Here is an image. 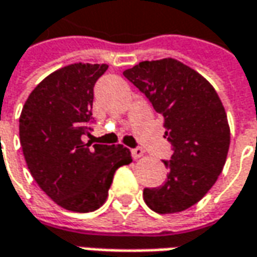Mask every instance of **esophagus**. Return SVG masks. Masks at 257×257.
I'll use <instances>...</instances> for the list:
<instances>
[{
	"label": "esophagus",
	"mask_w": 257,
	"mask_h": 257,
	"mask_svg": "<svg viewBox=\"0 0 257 257\" xmlns=\"http://www.w3.org/2000/svg\"><path fill=\"white\" fill-rule=\"evenodd\" d=\"M132 156H133L134 159H140V157H143L144 156V150L143 149H140V147L133 149V150H132Z\"/></svg>",
	"instance_id": "esophagus-1"
}]
</instances>
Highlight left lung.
<instances>
[{
  "mask_svg": "<svg viewBox=\"0 0 257 257\" xmlns=\"http://www.w3.org/2000/svg\"><path fill=\"white\" fill-rule=\"evenodd\" d=\"M164 118V137L173 144L167 179L144 189L156 213H179L200 202L222 173L230 144L226 110L213 85L174 58L142 61L123 73Z\"/></svg>",
  "mask_w": 257,
  "mask_h": 257,
  "instance_id": "8db88e82",
  "label": "left lung"
}]
</instances>
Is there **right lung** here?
Segmentation results:
<instances>
[{"label":"right lung","instance_id":"add662e5","mask_svg":"<svg viewBox=\"0 0 257 257\" xmlns=\"http://www.w3.org/2000/svg\"><path fill=\"white\" fill-rule=\"evenodd\" d=\"M107 64L74 63L47 75L28 95L20 115V142L28 170L41 190L65 210L101 207L118 167L133 162L121 144L84 142L93 88Z\"/></svg>","mask_w":257,"mask_h":257}]
</instances>
